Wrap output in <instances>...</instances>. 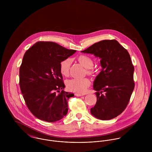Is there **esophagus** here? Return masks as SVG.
<instances>
[{
	"mask_svg": "<svg viewBox=\"0 0 152 152\" xmlns=\"http://www.w3.org/2000/svg\"><path fill=\"white\" fill-rule=\"evenodd\" d=\"M75 95L77 96H81L84 95V94H80V93H75Z\"/></svg>",
	"mask_w": 152,
	"mask_h": 152,
	"instance_id": "obj_1",
	"label": "esophagus"
}]
</instances>
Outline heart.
Listing matches in <instances>:
<instances>
[{
  "mask_svg": "<svg viewBox=\"0 0 152 152\" xmlns=\"http://www.w3.org/2000/svg\"><path fill=\"white\" fill-rule=\"evenodd\" d=\"M78 61L88 69L87 73L89 75H93L94 71L90 69L93 65L94 61L92 59L86 55H81L78 58ZM71 64V60L70 58H66L62 61L60 64V71L63 75H68L70 66ZM91 82L87 78H74L69 80H68L66 83V88L71 91L77 92L79 93H84L87 91L88 87L90 86Z\"/></svg>",
  "mask_w": 152,
  "mask_h": 152,
  "instance_id": "b5f03b06",
  "label": "heart"
}]
</instances>
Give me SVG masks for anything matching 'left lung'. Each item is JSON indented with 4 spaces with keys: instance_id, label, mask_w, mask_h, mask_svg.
Wrapping results in <instances>:
<instances>
[{
    "instance_id": "8db88e82",
    "label": "left lung",
    "mask_w": 152,
    "mask_h": 152,
    "mask_svg": "<svg viewBox=\"0 0 152 152\" xmlns=\"http://www.w3.org/2000/svg\"><path fill=\"white\" fill-rule=\"evenodd\" d=\"M81 52L101 59L102 69L94 83L97 101L91 114L101 120L116 118L126 108L134 87L128 51L115 40H104Z\"/></svg>"
}]
</instances>
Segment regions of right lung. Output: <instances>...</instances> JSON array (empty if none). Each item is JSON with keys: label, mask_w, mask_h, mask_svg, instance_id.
I'll return each instance as SVG.
<instances>
[{"label": "right lung", "mask_w": 152, "mask_h": 152, "mask_svg": "<svg viewBox=\"0 0 152 152\" xmlns=\"http://www.w3.org/2000/svg\"><path fill=\"white\" fill-rule=\"evenodd\" d=\"M75 51L51 42H38L26 51L19 86L27 108L38 119L54 122L66 115L74 94L64 91L60 64Z\"/></svg>", "instance_id": "right-lung-1"}]
</instances>
